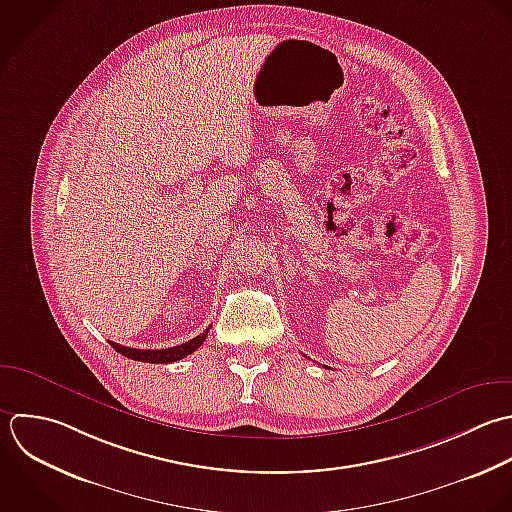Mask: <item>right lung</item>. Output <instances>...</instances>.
Listing matches in <instances>:
<instances>
[{
  "label": "right lung",
  "mask_w": 512,
  "mask_h": 512,
  "mask_svg": "<svg viewBox=\"0 0 512 512\" xmlns=\"http://www.w3.org/2000/svg\"><path fill=\"white\" fill-rule=\"evenodd\" d=\"M209 329H211V327H207L205 333L197 335L195 339H191V341H187V343H183V345H177V347H169V349H131V347H123V345L113 343V341H109V345H111L117 353H121L123 357H127V359L141 361V363H161V365H163V363H175V361H179V359L191 355L193 351H197V349L203 345V341H205Z\"/></svg>",
  "instance_id": "1"
}]
</instances>
